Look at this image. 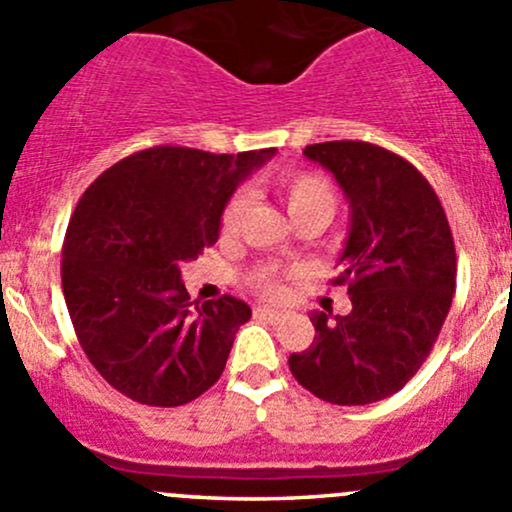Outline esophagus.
<instances>
[{"instance_id": "1", "label": "esophagus", "mask_w": 512, "mask_h": 512, "mask_svg": "<svg viewBox=\"0 0 512 512\" xmlns=\"http://www.w3.org/2000/svg\"><path fill=\"white\" fill-rule=\"evenodd\" d=\"M255 317H262V319H277L280 317V312L272 307H255Z\"/></svg>"}]
</instances>
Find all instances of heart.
I'll return each instance as SVG.
<instances>
[{
    "instance_id": "1",
    "label": "heart",
    "mask_w": 512,
    "mask_h": 512,
    "mask_svg": "<svg viewBox=\"0 0 512 512\" xmlns=\"http://www.w3.org/2000/svg\"><path fill=\"white\" fill-rule=\"evenodd\" d=\"M282 198H285L289 215L299 218V215L307 213H324L332 218L334 208H337V193H334V185L329 183L327 178L314 173H292L285 175L280 180ZM247 208V193H235L223 208V218H220V225H223L225 232H232L237 225H240L242 215H245ZM252 287L257 292H262L265 297H282L285 292V285H282L280 275H277L272 267H265V270L255 272L252 277Z\"/></svg>"
}]
</instances>
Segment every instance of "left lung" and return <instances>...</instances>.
I'll list each match as a JSON object with an SVG mask.
<instances>
[{"mask_svg":"<svg viewBox=\"0 0 512 512\" xmlns=\"http://www.w3.org/2000/svg\"><path fill=\"white\" fill-rule=\"evenodd\" d=\"M349 200L339 255L352 312H312L314 342L289 356L317 399L364 406L404 389L441 332L456 292V247L436 190L401 156L364 141L304 148Z\"/></svg>","mask_w":512,"mask_h":512,"instance_id":"obj_1","label":"left lung"}]
</instances>
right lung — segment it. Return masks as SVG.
<instances>
[{
    "mask_svg": "<svg viewBox=\"0 0 512 512\" xmlns=\"http://www.w3.org/2000/svg\"><path fill=\"white\" fill-rule=\"evenodd\" d=\"M272 156L156 146L118 160L81 195L61 287L81 349L123 396L183 406L220 379L252 309L230 294L190 302L180 267L218 242L230 195Z\"/></svg>",
    "mask_w": 512,
    "mask_h": 512,
    "instance_id": "1",
    "label": "right lung"
}]
</instances>
